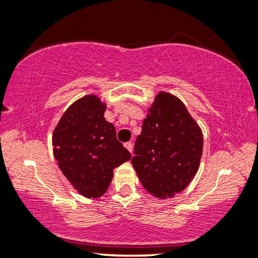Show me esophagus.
<instances>
[{"instance_id":"esophagus-1","label":"esophagus","mask_w":258,"mask_h":258,"mask_svg":"<svg viewBox=\"0 0 258 258\" xmlns=\"http://www.w3.org/2000/svg\"><path fill=\"white\" fill-rule=\"evenodd\" d=\"M123 145H125V148H126L127 150H128L130 152H132V151H133V143H131V142H127V143H125V144H123Z\"/></svg>"}]
</instances>
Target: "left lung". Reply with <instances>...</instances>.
I'll use <instances>...</instances> for the list:
<instances>
[{
  "label": "left lung",
  "mask_w": 258,
  "mask_h": 258,
  "mask_svg": "<svg viewBox=\"0 0 258 258\" xmlns=\"http://www.w3.org/2000/svg\"><path fill=\"white\" fill-rule=\"evenodd\" d=\"M202 132L180 99L161 91L143 121L133 168L143 187L159 199L180 193L197 174Z\"/></svg>",
  "instance_id": "1"
}]
</instances>
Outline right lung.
Wrapping results in <instances>:
<instances>
[{
  "instance_id": "right-lung-1",
  "label": "right lung",
  "mask_w": 258,
  "mask_h": 258,
  "mask_svg": "<svg viewBox=\"0 0 258 258\" xmlns=\"http://www.w3.org/2000/svg\"><path fill=\"white\" fill-rule=\"evenodd\" d=\"M105 110L99 97L84 96L67 109L52 137L58 167L86 198L102 197L114 169L131 158L116 139L115 127L106 121Z\"/></svg>"
}]
</instances>
